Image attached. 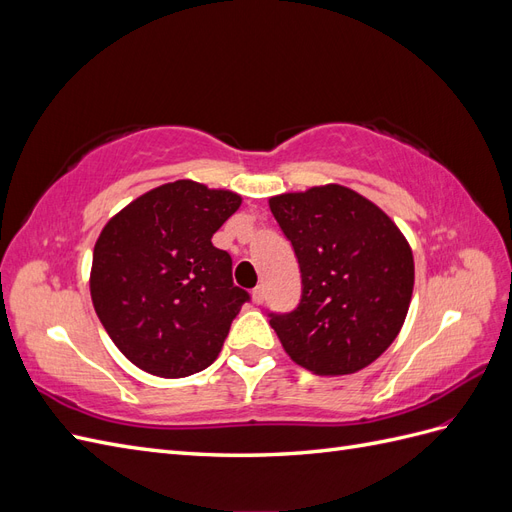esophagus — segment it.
<instances>
[{"instance_id": "obj_1", "label": "esophagus", "mask_w": 512, "mask_h": 512, "mask_svg": "<svg viewBox=\"0 0 512 512\" xmlns=\"http://www.w3.org/2000/svg\"><path fill=\"white\" fill-rule=\"evenodd\" d=\"M252 299H254L256 305H262V301H265V288L256 286V288L252 290Z\"/></svg>"}]
</instances>
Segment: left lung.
Masks as SVG:
<instances>
[{
	"instance_id": "8db88e82",
	"label": "left lung",
	"mask_w": 512,
	"mask_h": 512,
	"mask_svg": "<svg viewBox=\"0 0 512 512\" xmlns=\"http://www.w3.org/2000/svg\"><path fill=\"white\" fill-rule=\"evenodd\" d=\"M299 260L303 294L271 327L290 359L318 376H346L374 363L399 335L414 288L404 232L346 185H314L269 198Z\"/></svg>"
}]
</instances>
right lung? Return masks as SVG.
I'll use <instances>...</instances> for the list:
<instances>
[{"label":"right lung","mask_w":512,"mask_h":512,"mask_svg":"<svg viewBox=\"0 0 512 512\" xmlns=\"http://www.w3.org/2000/svg\"><path fill=\"white\" fill-rule=\"evenodd\" d=\"M232 190L179 179L134 198L102 228L89 292L113 344L160 378L209 367L250 299L211 237L241 207Z\"/></svg>","instance_id":"right-lung-1"}]
</instances>
